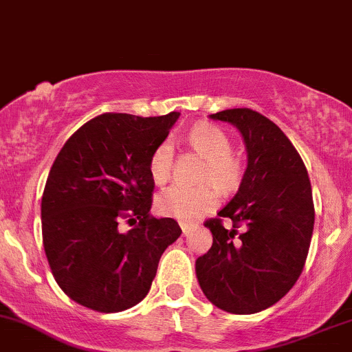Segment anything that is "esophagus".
<instances>
[{
	"mask_svg": "<svg viewBox=\"0 0 352 352\" xmlns=\"http://www.w3.org/2000/svg\"><path fill=\"white\" fill-rule=\"evenodd\" d=\"M181 230H183V235L184 236H190L191 233H192V226H190V225H181Z\"/></svg>",
	"mask_w": 352,
	"mask_h": 352,
	"instance_id": "obj_1",
	"label": "esophagus"
}]
</instances>
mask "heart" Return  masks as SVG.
<instances>
[{
	"instance_id": "1",
	"label": "heart",
	"mask_w": 352,
	"mask_h": 352,
	"mask_svg": "<svg viewBox=\"0 0 352 352\" xmlns=\"http://www.w3.org/2000/svg\"><path fill=\"white\" fill-rule=\"evenodd\" d=\"M188 142L191 149L201 160H205V166L199 175L201 183L213 184L221 192H232L240 186L243 177V162L232 153V141L226 132L211 124H198L188 134ZM173 164L175 144L171 139H164L149 157V175L154 183H168L173 173ZM212 187L210 184H201L196 188H168L157 195L156 210L162 217L175 218L181 223L199 220L217 205V191Z\"/></svg>"
}]
</instances>
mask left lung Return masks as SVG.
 <instances>
[{
    "mask_svg": "<svg viewBox=\"0 0 352 352\" xmlns=\"http://www.w3.org/2000/svg\"><path fill=\"white\" fill-rule=\"evenodd\" d=\"M210 117L240 131L247 169L220 218L205 223L213 245L196 260V277L218 309L255 314L277 304L304 268L314 230L311 181L296 147L265 116L226 109ZM221 217L232 220V229Z\"/></svg>",
    "mask_w": 352,
    "mask_h": 352,
    "instance_id": "left-lung-1",
    "label": "left lung"
}]
</instances>
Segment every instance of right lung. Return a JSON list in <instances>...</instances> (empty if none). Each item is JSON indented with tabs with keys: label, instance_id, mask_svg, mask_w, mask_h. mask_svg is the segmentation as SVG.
I'll return each instance as SVG.
<instances>
[{
	"label": "right lung",
	"instance_id": "right-lung-1",
	"mask_svg": "<svg viewBox=\"0 0 352 352\" xmlns=\"http://www.w3.org/2000/svg\"><path fill=\"white\" fill-rule=\"evenodd\" d=\"M179 119L102 114L70 135L41 198L48 265L72 300L120 312L147 296L166 248L179 238L173 218H154L149 157ZM127 217L133 226L122 232Z\"/></svg>",
	"mask_w": 352,
	"mask_h": 352
}]
</instances>
